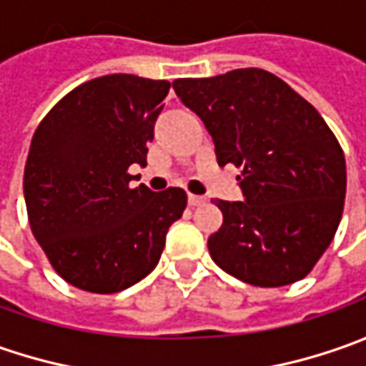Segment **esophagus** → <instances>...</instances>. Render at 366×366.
<instances>
[{"label": "esophagus", "mask_w": 366, "mask_h": 366, "mask_svg": "<svg viewBox=\"0 0 366 366\" xmlns=\"http://www.w3.org/2000/svg\"><path fill=\"white\" fill-rule=\"evenodd\" d=\"M187 202H189V205H204L205 204V197H202V195H191L189 193V197H187Z\"/></svg>", "instance_id": "obj_1"}]
</instances>
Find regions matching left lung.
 <instances>
[{
	"label": "left lung",
	"mask_w": 366,
	"mask_h": 366,
	"mask_svg": "<svg viewBox=\"0 0 366 366\" xmlns=\"http://www.w3.org/2000/svg\"><path fill=\"white\" fill-rule=\"evenodd\" d=\"M173 89L204 120L219 167H242L244 202H214L224 216L207 238L214 262L257 287L303 279L330 246L345 209V152L328 124L262 69L177 79Z\"/></svg>",
	"instance_id": "1"
}]
</instances>
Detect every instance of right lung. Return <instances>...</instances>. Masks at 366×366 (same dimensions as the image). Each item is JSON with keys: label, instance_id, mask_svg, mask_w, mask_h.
<instances>
[{"label": "right lung", "instance_id": "1", "mask_svg": "<svg viewBox=\"0 0 366 366\" xmlns=\"http://www.w3.org/2000/svg\"><path fill=\"white\" fill-rule=\"evenodd\" d=\"M169 81L106 75L69 92L36 128L24 169L32 234L73 287L118 293L157 264L187 193L130 187L147 167L148 142Z\"/></svg>", "mask_w": 366, "mask_h": 366}]
</instances>
